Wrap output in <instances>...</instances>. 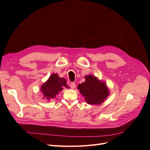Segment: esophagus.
<instances>
[{"label": "esophagus", "mask_w": 150, "mask_h": 150, "mask_svg": "<svg viewBox=\"0 0 150 150\" xmlns=\"http://www.w3.org/2000/svg\"><path fill=\"white\" fill-rule=\"evenodd\" d=\"M70 86H71V88L72 89H74L75 87H76V84H75V83H74V82H72V83H71V84H70Z\"/></svg>", "instance_id": "obj_1"}]
</instances>
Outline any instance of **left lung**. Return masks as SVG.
<instances>
[{"mask_svg": "<svg viewBox=\"0 0 150 150\" xmlns=\"http://www.w3.org/2000/svg\"><path fill=\"white\" fill-rule=\"evenodd\" d=\"M84 83L78 85L80 93L89 104H100L109 95V90L104 83L96 77L89 75L85 77Z\"/></svg>", "mask_w": 150, "mask_h": 150, "instance_id": "1", "label": "left lung"}]
</instances>
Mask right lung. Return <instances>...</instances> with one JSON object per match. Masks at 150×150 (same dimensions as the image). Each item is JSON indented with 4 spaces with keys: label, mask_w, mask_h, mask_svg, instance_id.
<instances>
[{
    "label": "right lung",
    "mask_w": 150,
    "mask_h": 150,
    "mask_svg": "<svg viewBox=\"0 0 150 150\" xmlns=\"http://www.w3.org/2000/svg\"><path fill=\"white\" fill-rule=\"evenodd\" d=\"M65 78H61L57 74H52L49 79L42 85L40 91L44 94V99L55 98L56 94L62 90L63 88H69Z\"/></svg>",
    "instance_id": "obj_1"
}]
</instances>
